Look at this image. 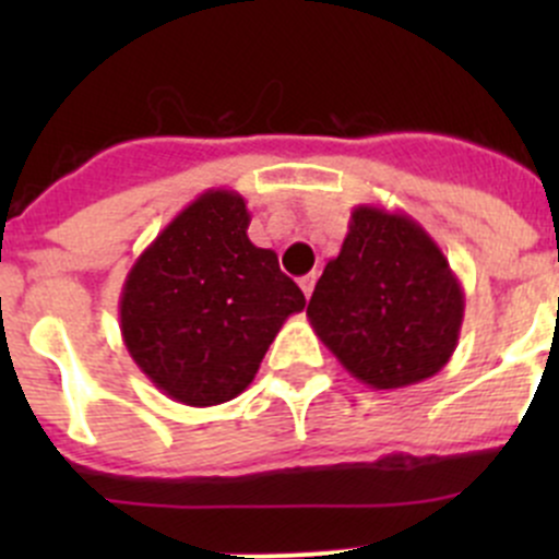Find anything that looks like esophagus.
Wrapping results in <instances>:
<instances>
[{
  "label": "esophagus",
  "mask_w": 559,
  "mask_h": 559,
  "mask_svg": "<svg viewBox=\"0 0 559 559\" xmlns=\"http://www.w3.org/2000/svg\"><path fill=\"white\" fill-rule=\"evenodd\" d=\"M300 286H302V292H306V297H308V300H311V295H313V286H316V273H308V275H302V278H300Z\"/></svg>",
  "instance_id": "obj_1"
}]
</instances>
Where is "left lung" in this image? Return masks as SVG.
<instances>
[{
  "label": "left lung",
  "mask_w": 559,
  "mask_h": 559,
  "mask_svg": "<svg viewBox=\"0 0 559 559\" xmlns=\"http://www.w3.org/2000/svg\"><path fill=\"white\" fill-rule=\"evenodd\" d=\"M465 292L441 246L403 211L357 205L308 319L337 362L370 389L432 379L460 341Z\"/></svg>",
  "instance_id": "obj_1"
}]
</instances>
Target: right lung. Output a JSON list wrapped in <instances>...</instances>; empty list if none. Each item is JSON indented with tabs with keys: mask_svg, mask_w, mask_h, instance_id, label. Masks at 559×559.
<instances>
[{
	"mask_svg": "<svg viewBox=\"0 0 559 559\" xmlns=\"http://www.w3.org/2000/svg\"><path fill=\"white\" fill-rule=\"evenodd\" d=\"M246 200L207 189L156 235L123 281L118 316L129 357L175 403H227L251 384L300 286L248 240Z\"/></svg>",
	"mask_w": 559,
	"mask_h": 559,
	"instance_id": "1",
	"label": "right lung"
}]
</instances>
